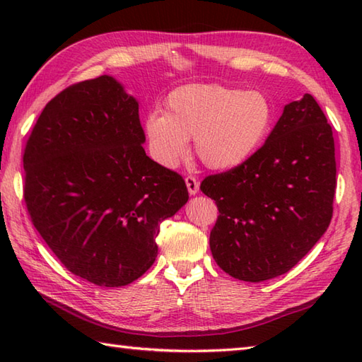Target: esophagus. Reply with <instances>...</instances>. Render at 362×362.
I'll return each mask as SVG.
<instances>
[{
    "label": "esophagus",
    "instance_id": "esophagus-1",
    "mask_svg": "<svg viewBox=\"0 0 362 362\" xmlns=\"http://www.w3.org/2000/svg\"><path fill=\"white\" fill-rule=\"evenodd\" d=\"M185 182H187L188 193H189V194H197V191H199V180L196 179V177H194V175H187V177H185Z\"/></svg>",
    "mask_w": 362,
    "mask_h": 362
}]
</instances>
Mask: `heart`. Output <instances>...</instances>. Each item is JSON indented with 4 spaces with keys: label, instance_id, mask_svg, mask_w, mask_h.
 Wrapping results in <instances>:
<instances>
[{
    "label": "heart",
    "instance_id": "b5f03b06",
    "mask_svg": "<svg viewBox=\"0 0 362 362\" xmlns=\"http://www.w3.org/2000/svg\"><path fill=\"white\" fill-rule=\"evenodd\" d=\"M274 104L263 91H244L221 83H188L165 99V115L144 122L149 152L158 165L174 168L185 158L188 140L196 156L213 169H232L247 161L272 130Z\"/></svg>",
    "mask_w": 362,
    "mask_h": 362
}]
</instances>
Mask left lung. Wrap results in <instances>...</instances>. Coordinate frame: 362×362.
<instances>
[{"mask_svg": "<svg viewBox=\"0 0 362 362\" xmlns=\"http://www.w3.org/2000/svg\"><path fill=\"white\" fill-rule=\"evenodd\" d=\"M201 191L219 210L213 258L233 279L258 283L294 267L333 218L334 138L311 95L284 107L266 143Z\"/></svg>", "mask_w": 362, "mask_h": 362, "instance_id": "obj_1", "label": "left lung"}]
</instances>
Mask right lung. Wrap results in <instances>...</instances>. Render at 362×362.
Instances as JSON below:
<instances>
[{
    "label": "right lung",
    "instance_id": "1",
    "mask_svg": "<svg viewBox=\"0 0 362 362\" xmlns=\"http://www.w3.org/2000/svg\"><path fill=\"white\" fill-rule=\"evenodd\" d=\"M144 140L138 103L99 76L54 96L26 141L30 221L68 271L99 286L140 279L160 224L188 201L183 177L146 156Z\"/></svg>",
    "mask_w": 362,
    "mask_h": 362
}]
</instances>
